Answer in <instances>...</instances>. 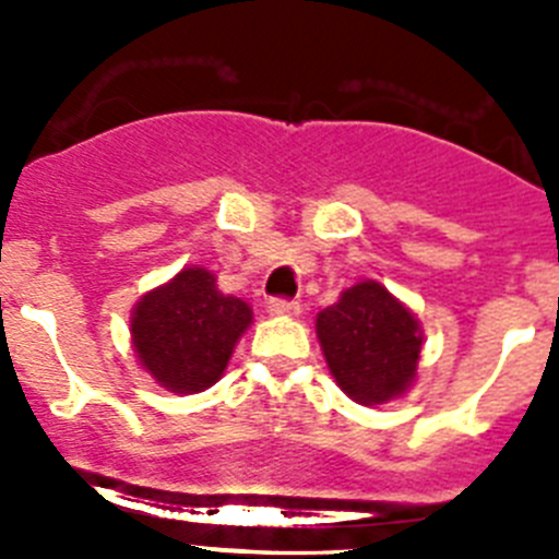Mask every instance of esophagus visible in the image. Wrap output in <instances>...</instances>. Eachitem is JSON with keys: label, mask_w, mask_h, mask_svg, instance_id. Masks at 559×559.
Here are the masks:
<instances>
[{"label": "esophagus", "mask_w": 559, "mask_h": 559, "mask_svg": "<svg viewBox=\"0 0 559 559\" xmlns=\"http://www.w3.org/2000/svg\"><path fill=\"white\" fill-rule=\"evenodd\" d=\"M269 310L274 316H296V313H299V302H294V299H280V296H274V299H269Z\"/></svg>", "instance_id": "esophagus-1"}]
</instances>
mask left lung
I'll return each mask as SVG.
<instances>
[{"instance_id": "1", "label": "left lung", "mask_w": 559, "mask_h": 559, "mask_svg": "<svg viewBox=\"0 0 559 559\" xmlns=\"http://www.w3.org/2000/svg\"><path fill=\"white\" fill-rule=\"evenodd\" d=\"M316 333L335 383L360 406L389 403L417 378L419 322L374 280L347 288L316 316Z\"/></svg>"}]
</instances>
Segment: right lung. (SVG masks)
<instances>
[{
	"label": "right lung",
	"mask_w": 559,
	"mask_h": 559,
	"mask_svg": "<svg viewBox=\"0 0 559 559\" xmlns=\"http://www.w3.org/2000/svg\"><path fill=\"white\" fill-rule=\"evenodd\" d=\"M249 324V305L221 294L215 274L185 269L133 305V353L159 386L195 394L224 374Z\"/></svg>",
	"instance_id": "add662e5"
}]
</instances>
